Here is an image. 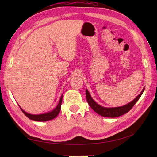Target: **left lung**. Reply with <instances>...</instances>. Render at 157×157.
<instances>
[{
	"mask_svg": "<svg viewBox=\"0 0 157 157\" xmlns=\"http://www.w3.org/2000/svg\"><path fill=\"white\" fill-rule=\"evenodd\" d=\"M145 90V87L142 90L141 93L137 96L134 100H132L131 102L128 103L126 105L121 106V107H103L100 105H99L96 101H95L90 96V94L88 92V90L86 89V97L87 101L93 110L97 113L98 115H101L102 117H111V118H115L120 117L122 115H124L126 113L129 111L130 109L133 107L136 103L138 101V99L141 97V96L143 94Z\"/></svg>",
	"mask_w": 157,
	"mask_h": 157,
	"instance_id": "left-lung-1",
	"label": "left lung"
}]
</instances>
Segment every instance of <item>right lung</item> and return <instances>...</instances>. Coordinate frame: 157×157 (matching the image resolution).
Wrapping results in <instances>:
<instances>
[{
    "instance_id": "right-lung-1",
    "label": "right lung",
    "mask_w": 157,
    "mask_h": 157,
    "mask_svg": "<svg viewBox=\"0 0 157 157\" xmlns=\"http://www.w3.org/2000/svg\"><path fill=\"white\" fill-rule=\"evenodd\" d=\"M62 99H63V95H61L60 100L58 104V105L56 106V107L53 109V110L49 111L48 113H43V114H39V115H33V114L28 113L25 112L24 110H23L22 108L20 106L21 110L23 113L24 115L27 117L31 120L33 121H39V122H45V121H48L54 119V118H56L57 116L58 115V114L60 112L61 110V103H62Z\"/></svg>"
}]
</instances>
